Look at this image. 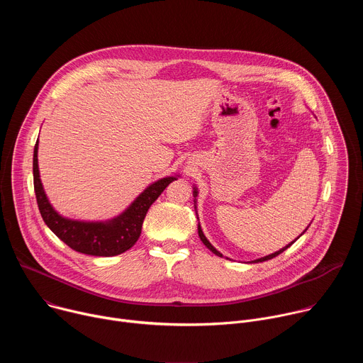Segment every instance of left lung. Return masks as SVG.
<instances>
[{"mask_svg":"<svg viewBox=\"0 0 363 363\" xmlns=\"http://www.w3.org/2000/svg\"><path fill=\"white\" fill-rule=\"evenodd\" d=\"M192 189H194V191H192V195H194V208H195V211H196V196H198V188H196V185H194V186H192ZM196 217H198V213H196ZM308 225H310V224H308ZM308 225L306 227V230H304V231H303L297 238H294V240H293L290 244H287L286 247H283V248H280L279 251H274V252H272V254H269V255H264V257H262V258H257V260H252V262H250V263H262V262H267V260H272V258L277 257V255H279V254H281L284 250H287V248H289V247H290L296 240H298V238H300V237L307 231ZM198 235H199L201 241L203 242V245H205L206 248H208L210 251H213L216 255L223 257V254H221V252H220V251H218V250H217V248H216V247L208 241V238H206V237L203 235V231H202V228H201V224H199V223H198ZM225 258H228V257H225Z\"/></svg>","mask_w":363,"mask_h":363,"instance_id":"left-lung-1","label":"left lung"}]
</instances>
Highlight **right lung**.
<instances>
[{"label":"right lung","mask_w":363,"mask_h":363,"mask_svg":"<svg viewBox=\"0 0 363 363\" xmlns=\"http://www.w3.org/2000/svg\"><path fill=\"white\" fill-rule=\"evenodd\" d=\"M34 191L40 214L45 225L74 251L96 257H112L125 252L138 241L149 206L179 175L160 178L147 185L119 216L103 221L73 220L57 213L44 191L38 169V139L33 157Z\"/></svg>","instance_id":"add662e5"}]
</instances>
